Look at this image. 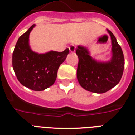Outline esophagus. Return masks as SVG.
I'll return each instance as SVG.
<instances>
[{
	"instance_id": "esophagus-1",
	"label": "esophagus",
	"mask_w": 135,
	"mask_h": 135,
	"mask_svg": "<svg viewBox=\"0 0 135 135\" xmlns=\"http://www.w3.org/2000/svg\"><path fill=\"white\" fill-rule=\"evenodd\" d=\"M69 49H70V52L74 53V52L75 51V50H76V46H75L74 45H71L70 46H69Z\"/></svg>"
}]
</instances>
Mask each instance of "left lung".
<instances>
[{
    "mask_svg": "<svg viewBox=\"0 0 135 135\" xmlns=\"http://www.w3.org/2000/svg\"><path fill=\"white\" fill-rule=\"evenodd\" d=\"M107 30L112 45V57L109 61L100 62L93 59L84 46H78L76 49L78 57V82L83 89L95 93H104L118 84L124 68V57L121 46L113 33Z\"/></svg>",
    "mask_w": 135,
    "mask_h": 135,
    "instance_id": "left-lung-1",
    "label": "left lung"
}]
</instances>
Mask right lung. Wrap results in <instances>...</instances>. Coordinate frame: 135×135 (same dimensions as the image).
<instances>
[{"label":"right lung","mask_w":135,"mask_h":135,"mask_svg":"<svg viewBox=\"0 0 135 135\" xmlns=\"http://www.w3.org/2000/svg\"><path fill=\"white\" fill-rule=\"evenodd\" d=\"M35 26L19 38L13 53V68L17 80L24 86L35 91L47 89L54 84L57 71L69 53L51 51L44 54L32 51L29 45L30 33Z\"/></svg>","instance_id":"right-lung-1"}]
</instances>
